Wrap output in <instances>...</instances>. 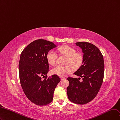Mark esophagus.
Returning a JSON list of instances; mask_svg holds the SVG:
<instances>
[{"instance_id":"obj_1","label":"esophagus","mask_w":120,"mask_h":120,"mask_svg":"<svg viewBox=\"0 0 120 120\" xmlns=\"http://www.w3.org/2000/svg\"><path fill=\"white\" fill-rule=\"evenodd\" d=\"M60 78H61V80H63V79H65V77H61Z\"/></svg>"}]
</instances>
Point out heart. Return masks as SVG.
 Listing matches in <instances>:
<instances>
[{"instance_id": "obj_1", "label": "heart", "mask_w": 120, "mask_h": 120, "mask_svg": "<svg viewBox=\"0 0 120 120\" xmlns=\"http://www.w3.org/2000/svg\"><path fill=\"white\" fill-rule=\"evenodd\" d=\"M60 53L67 57L65 61V65H58L51 70L53 74L59 76H64L66 74L70 73L72 68L73 69H79L82 65L84 57L82 53L76 52V50L68 45L61 46L58 49ZM46 59L48 63L53 66L57 60V54L53 50H50L46 55Z\"/></svg>"}]
</instances>
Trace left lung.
Instances as JSON below:
<instances>
[{"label":"left lung","instance_id":"8db88e82","mask_svg":"<svg viewBox=\"0 0 120 120\" xmlns=\"http://www.w3.org/2000/svg\"><path fill=\"white\" fill-rule=\"evenodd\" d=\"M82 49L84 60L82 65L74 74L82 77H69V85L67 88L68 99L77 104H85L93 100L97 95L103 83L104 75L103 56L98 48L86 42L76 43Z\"/></svg>","mask_w":120,"mask_h":120}]
</instances>
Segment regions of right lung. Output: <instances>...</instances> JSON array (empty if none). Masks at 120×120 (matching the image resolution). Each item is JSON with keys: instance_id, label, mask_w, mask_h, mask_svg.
Listing matches in <instances>:
<instances>
[{"instance_id": "obj_1", "label": "right lung", "mask_w": 120, "mask_h": 120, "mask_svg": "<svg viewBox=\"0 0 120 120\" xmlns=\"http://www.w3.org/2000/svg\"><path fill=\"white\" fill-rule=\"evenodd\" d=\"M56 46L52 42L38 39L27 46L21 53L19 62L20 84L27 98L38 106L48 105L52 101L54 92L61 81L57 75H47L49 66L46 55Z\"/></svg>"}]
</instances>
